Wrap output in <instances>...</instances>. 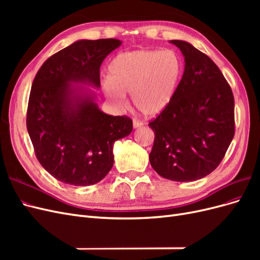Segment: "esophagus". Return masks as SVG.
<instances>
[{
	"label": "esophagus",
	"mask_w": 260,
	"mask_h": 260,
	"mask_svg": "<svg viewBox=\"0 0 260 260\" xmlns=\"http://www.w3.org/2000/svg\"><path fill=\"white\" fill-rule=\"evenodd\" d=\"M142 125H143V122H142V121H140V120H138V119L133 120V128H135V129L142 127Z\"/></svg>",
	"instance_id": "obj_1"
}]
</instances>
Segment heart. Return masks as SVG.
<instances>
[{"mask_svg": "<svg viewBox=\"0 0 260 260\" xmlns=\"http://www.w3.org/2000/svg\"><path fill=\"white\" fill-rule=\"evenodd\" d=\"M104 82L106 96L122 105L124 94L147 117L160 114L174 98L182 75V62L171 50H136L118 54L108 68Z\"/></svg>", "mask_w": 260, "mask_h": 260, "instance_id": "heart-1", "label": "heart"}]
</instances>
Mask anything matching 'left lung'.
Here are the masks:
<instances>
[{"label":"left lung","instance_id":"obj_1","mask_svg":"<svg viewBox=\"0 0 260 260\" xmlns=\"http://www.w3.org/2000/svg\"><path fill=\"white\" fill-rule=\"evenodd\" d=\"M184 73L169 105L148 123L155 139L149 162L178 182L199 180L221 162L234 137V98L218 66L192 44L172 40Z\"/></svg>","mask_w":260,"mask_h":260}]
</instances>
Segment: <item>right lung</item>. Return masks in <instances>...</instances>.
I'll return each mask as SVG.
<instances>
[{
	"label": "right lung",
	"instance_id": "add662e5",
	"mask_svg": "<svg viewBox=\"0 0 260 260\" xmlns=\"http://www.w3.org/2000/svg\"><path fill=\"white\" fill-rule=\"evenodd\" d=\"M120 44L117 39L77 41L46 59L35 77L27 130L39 162L60 182H100L114 165L115 141L132 132L131 118L103 113L94 95L72 83L99 88L102 62Z\"/></svg>",
	"mask_w": 260,
	"mask_h": 260
}]
</instances>
